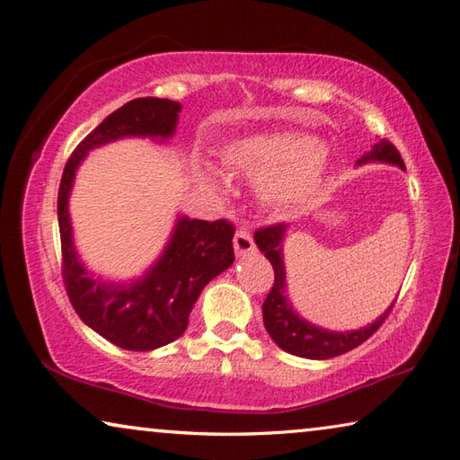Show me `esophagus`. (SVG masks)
I'll return each mask as SVG.
<instances>
[{
  "label": "esophagus",
  "instance_id": "esophagus-1",
  "mask_svg": "<svg viewBox=\"0 0 460 460\" xmlns=\"http://www.w3.org/2000/svg\"><path fill=\"white\" fill-rule=\"evenodd\" d=\"M233 247H235V253L239 257H245L255 251V241L253 235L247 229H237L235 237H233Z\"/></svg>",
  "mask_w": 460,
  "mask_h": 460
}]
</instances>
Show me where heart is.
<instances>
[{
	"label": "heart",
	"mask_w": 460,
	"mask_h": 460,
	"mask_svg": "<svg viewBox=\"0 0 460 460\" xmlns=\"http://www.w3.org/2000/svg\"><path fill=\"white\" fill-rule=\"evenodd\" d=\"M221 164L259 179L265 201L281 207L296 205L314 193L325 177L329 151L305 133H261L225 143L219 151ZM209 177L219 179L217 173Z\"/></svg>",
	"instance_id": "heart-1"
}]
</instances>
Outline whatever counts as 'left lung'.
Wrapping results in <instances>:
<instances>
[{
  "label": "left lung",
  "mask_w": 460,
  "mask_h": 460,
  "mask_svg": "<svg viewBox=\"0 0 460 460\" xmlns=\"http://www.w3.org/2000/svg\"><path fill=\"white\" fill-rule=\"evenodd\" d=\"M368 161H385V164H393L404 169L401 153L389 139H381L373 147V151L367 153V155L358 159L357 164L361 165V164H368ZM285 229H287L285 223H275L255 231L257 247L263 251L269 261H271L273 271H275L273 287L263 303V323H265L267 332L271 335V339L279 347L296 357L317 358V361H323V358H332V357L349 353V350H353L355 347L365 343L368 337L375 335L376 329H379L386 321V317H389L394 301L375 323L357 331L335 332V331L314 327L311 323L303 321L299 314L293 311L285 293V265H283V253H281Z\"/></svg>",
  "instance_id": "left-lung-1"
}]
</instances>
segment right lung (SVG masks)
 <instances>
[{"label": "right lung", "mask_w": 460, "mask_h": 460, "mask_svg": "<svg viewBox=\"0 0 460 460\" xmlns=\"http://www.w3.org/2000/svg\"><path fill=\"white\" fill-rule=\"evenodd\" d=\"M179 111L181 105L171 99L139 97L128 102L107 115L74 149L59 183L61 273L69 301L87 327L128 350H153L183 335L203 287L235 261V227L227 219L179 217L164 255L146 277L129 285H113L93 279L81 265L71 237L67 199L77 165L87 151L123 137L165 141L175 133Z\"/></svg>", "instance_id": "right-lung-1"}]
</instances>
